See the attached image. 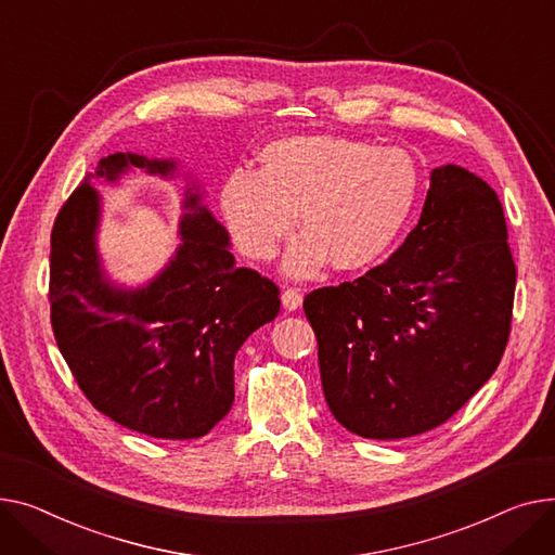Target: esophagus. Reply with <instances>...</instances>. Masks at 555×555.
Returning a JSON list of instances; mask_svg holds the SVG:
<instances>
[{"instance_id": "obj_1", "label": "esophagus", "mask_w": 555, "mask_h": 555, "mask_svg": "<svg viewBox=\"0 0 555 555\" xmlns=\"http://www.w3.org/2000/svg\"><path fill=\"white\" fill-rule=\"evenodd\" d=\"M282 305H284V309L286 311H296V309H300L302 307V291L300 288H286L284 293H282Z\"/></svg>"}]
</instances>
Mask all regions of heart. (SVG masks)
<instances>
[{"label": "heart", "mask_w": 555, "mask_h": 555, "mask_svg": "<svg viewBox=\"0 0 555 555\" xmlns=\"http://www.w3.org/2000/svg\"><path fill=\"white\" fill-rule=\"evenodd\" d=\"M421 194L416 160L401 147L302 134L269 143L257 172L237 170L219 192V208L237 248L257 262L275 257L296 231L307 235L286 257V273L311 278L374 264L397 242Z\"/></svg>", "instance_id": "1"}]
</instances>
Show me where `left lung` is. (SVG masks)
I'll list each match as a JSON object with an SVG mask.
<instances>
[{
    "label": "left lung",
    "instance_id": "left-lung-1",
    "mask_svg": "<svg viewBox=\"0 0 555 555\" xmlns=\"http://www.w3.org/2000/svg\"><path fill=\"white\" fill-rule=\"evenodd\" d=\"M506 240L495 190L441 166L385 264L309 293L324 399L340 426L383 441L428 433L493 376L513 315Z\"/></svg>",
    "mask_w": 555,
    "mask_h": 555
}]
</instances>
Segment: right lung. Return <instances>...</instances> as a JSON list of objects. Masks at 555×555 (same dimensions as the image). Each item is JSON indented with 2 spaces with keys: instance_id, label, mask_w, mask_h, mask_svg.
Returning <instances> with one entry per match:
<instances>
[{
  "instance_id": "add662e5",
  "label": "right lung",
  "mask_w": 555,
  "mask_h": 555,
  "mask_svg": "<svg viewBox=\"0 0 555 555\" xmlns=\"http://www.w3.org/2000/svg\"><path fill=\"white\" fill-rule=\"evenodd\" d=\"M129 170L172 179L177 160L116 152L74 190L51 233V324L82 395L120 426L154 439H199L235 401L233 363L244 340L280 311V288L237 269L225 228L183 192L181 244L152 282H109L95 233L101 197L91 179Z\"/></svg>"
}]
</instances>
